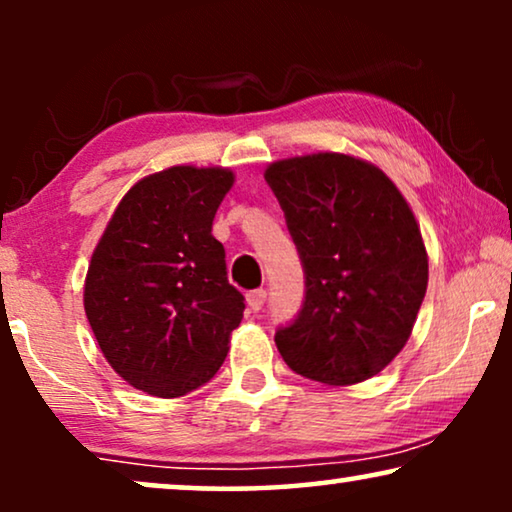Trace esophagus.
I'll list each match as a JSON object with an SVG mask.
<instances>
[{"label": "esophagus", "instance_id": "esophagus-1", "mask_svg": "<svg viewBox=\"0 0 512 512\" xmlns=\"http://www.w3.org/2000/svg\"><path fill=\"white\" fill-rule=\"evenodd\" d=\"M265 298H268V293H265L263 289H254V291L247 293V305H249L254 312H258V310H263Z\"/></svg>", "mask_w": 512, "mask_h": 512}]
</instances>
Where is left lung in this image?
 <instances>
[{"mask_svg": "<svg viewBox=\"0 0 512 512\" xmlns=\"http://www.w3.org/2000/svg\"><path fill=\"white\" fill-rule=\"evenodd\" d=\"M265 181L305 272L303 305L275 333L279 354L310 380H368L408 342L426 293L415 214L387 174L342 153L279 160Z\"/></svg>", "mask_w": 512, "mask_h": 512, "instance_id": "1", "label": "left lung"}]
</instances>
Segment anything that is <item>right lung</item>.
I'll list each match as a JSON object with an SVG mask.
<instances>
[{"label":"right lung","instance_id":"right-lung-1","mask_svg":"<svg viewBox=\"0 0 512 512\" xmlns=\"http://www.w3.org/2000/svg\"><path fill=\"white\" fill-rule=\"evenodd\" d=\"M233 172L177 165L130 188L97 244L83 305L109 366L135 389L177 398L212 380L244 296L212 235Z\"/></svg>","mask_w":512,"mask_h":512}]
</instances>
